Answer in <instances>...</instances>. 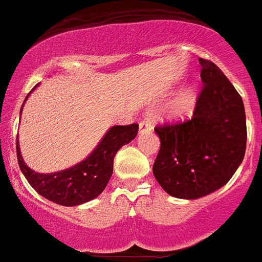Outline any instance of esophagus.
I'll use <instances>...</instances> for the list:
<instances>
[{
  "label": "esophagus",
  "mask_w": 262,
  "mask_h": 262,
  "mask_svg": "<svg viewBox=\"0 0 262 262\" xmlns=\"http://www.w3.org/2000/svg\"><path fill=\"white\" fill-rule=\"evenodd\" d=\"M150 129H151V124H150V121H147V120H143V121H141V123H139V130L141 132L150 130Z\"/></svg>",
  "instance_id": "1"
}]
</instances>
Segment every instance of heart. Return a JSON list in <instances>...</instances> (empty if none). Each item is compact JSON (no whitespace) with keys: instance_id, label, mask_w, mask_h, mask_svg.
Listing matches in <instances>:
<instances>
[{"instance_id":"obj_1","label":"heart","mask_w":262,"mask_h":262,"mask_svg":"<svg viewBox=\"0 0 262 262\" xmlns=\"http://www.w3.org/2000/svg\"><path fill=\"white\" fill-rule=\"evenodd\" d=\"M198 99V93L194 85H187L183 88L173 101L165 108V116L170 120L186 119L195 108Z\"/></svg>"}]
</instances>
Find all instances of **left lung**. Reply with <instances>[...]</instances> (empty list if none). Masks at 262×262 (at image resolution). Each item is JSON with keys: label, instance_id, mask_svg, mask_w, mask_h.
I'll use <instances>...</instances> for the list:
<instances>
[{"label": "left lung", "instance_id": "obj_1", "mask_svg": "<svg viewBox=\"0 0 262 262\" xmlns=\"http://www.w3.org/2000/svg\"><path fill=\"white\" fill-rule=\"evenodd\" d=\"M199 62L204 88L191 120L155 128L160 150L154 176L165 192L178 199H199L221 189L246 154L242 97L214 63Z\"/></svg>", "mask_w": 262, "mask_h": 262}]
</instances>
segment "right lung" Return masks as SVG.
I'll return each instance as SVG.
<instances>
[{
  "label": "right lung",
  "mask_w": 262,
  "mask_h": 262,
  "mask_svg": "<svg viewBox=\"0 0 262 262\" xmlns=\"http://www.w3.org/2000/svg\"><path fill=\"white\" fill-rule=\"evenodd\" d=\"M37 86L38 85H36L32 92ZM29 94L24 99V103ZM23 106L20 108V114L23 111ZM137 133L138 124L111 126L99 141L97 147L84 160L73 167L54 173H38L31 169L24 163L19 141L16 138L19 167L29 185L41 196L64 207L84 204L103 192L112 176L115 155L124 145L133 141Z\"/></svg>",
  "instance_id": "1"
}]
</instances>
